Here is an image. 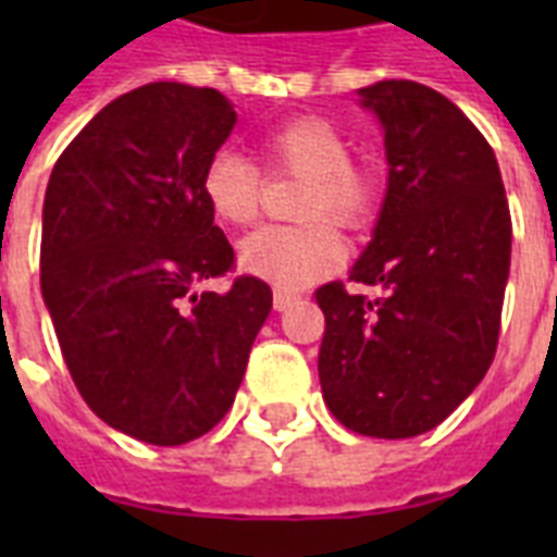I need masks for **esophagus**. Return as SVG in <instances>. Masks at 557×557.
Listing matches in <instances>:
<instances>
[{
    "label": "esophagus",
    "mask_w": 557,
    "mask_h": 557,
    "mask_svg": "<svg viewBox=\"0 0 557 557\" xmlns=\"http://www.w3.org/2000/svg\"><path fill=\"white\" fill-rule=\"evenodd\" d=\"M295 300H297L295 292H286V288H274V309H277V312H286L288 306L295 304Z\"/></svg>",
    "instance_id": "esophagus-1"
}]
</instances>
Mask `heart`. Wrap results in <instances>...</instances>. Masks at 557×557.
<instances>
[{
  "label": "heart",
  "mask_w": 557,
  "mask_h": 557,
  "mask_svg": "<svg viewBox=\"0 0 557 557\" xmlns=\"http://www.w3.org/2000/svg\"><path fill=\"white\" fill-rule=\"evenodd\" d=\"M260 150L271 173L304 178L295 213L306 222L253 231L239 248V262L277 288H300L344 260V243L326 219L347 231L370 225L381 178L370 164L349 159L347 135L318 115L271 126ZM201 196L219 222L248 227L260 213L262 173L239 152L219 150L201 170Z\"/></svg>",
  "instance_id": "1"
}]
</instances>
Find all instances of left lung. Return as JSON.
<instances>
[{"label": "left lung", "mask_w": 557, "mask_h": 557, "mask_svg": "<svg viewBox=\"0 0 557 557\" xmlns=\"http://www.w3.org/2000/svg\"><path fill=\"white\" fill-rule=\"evenodd\" d=\"M384 126L389 178L372 243L349 280L326 283L318 356L323 401L375 440L431 431L483 381L497 352L511 216L494 150L431 86L358 89Z\"/></svg>", "instance_id": "1"}]
</instances>
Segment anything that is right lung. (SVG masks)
Listing matches in <instances>:
<instances>
[{"mask_svg": "<svg viewBox=\"0 0 557 557\" xmlns=\"http://www.w3.org/2000/svg\"><path fill=\"white\" fill-rule=\"evenodd\" d=\"M216 89L147 83L100 109L57 159L39 286L83 401L115 431L185 445L234 405L271 288L234 269L201 170L227 141Z\"/></svg>", "mask_w": 557, "mask_h": 557, "instance_id": "1", "label": "right lung"}]
</instances>
